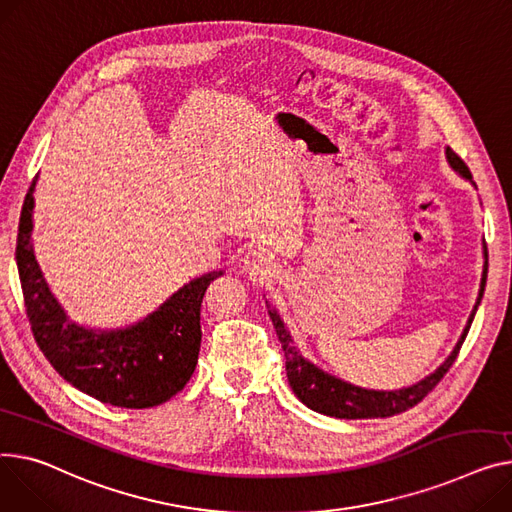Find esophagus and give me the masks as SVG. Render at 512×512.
Returning a JSON list of instances; mask_svg holds the SVG:
<instances>
[{
  "mask_svg": "<svg viewBox=\"0 0 512 512\" xmlns=\"http://www.w3.org/2000/svg\"><path fill=\"white\" fill-rule=\"evenodd\" d=\"M243 265H245V269L249 271L251 276L269 274V269H271V261H269L267 253L261 251V249H251V251L243 257Z\"/></svg>",
  "mask_w": 512,
  "mask_h": 512,
  "instance_id": "obj_1",
  "label": "esophagus"
}]
</instances>
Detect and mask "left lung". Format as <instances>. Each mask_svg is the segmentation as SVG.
Listing matches in <instances>:
<instances>
[{"instance_id":"1","label":"left lung","mask_w":512,"mask_h":512,"mask_svg":"<svg viewBox=\"0 0 512 512\" xmlns=\"http://www.w3.org/2000/svg\"><path fill=\"white\" fill-rule=\"evenodd\" d=\"M445 154H447L449 166L455 170V173L475 187L473 177L469 173V168L465 166V162L449 146H447ZM486 278H488V249H486V243H484V271H482L478 300H475V304H473V311L467 319V325H465V329L459 337V342L455 344L453 352L447 356L445 362H442L434 372H430L428 377H424L422 381H418L410 387L391 389V391L364 389V387L352 385L344 379L335 377V374L325 372L323 368H319L311 360H306L300 354V350L294 346V339H292L288 327L284 325L280 313L265 300L269 319L276 327L278 339H280L282 350H284L286 377H288V383H290L294 395L306 407H311L313 412L323 414V416H331V418H344V420L389 418V416H395V414L410 410V407L420 403L436 387V383L442 377H445L447 370L455 362V358L459 354V348L465 342V335H467V331L471 327V321L475 317V311H478V306L482 302V296H484V290H486Z\"/></svg>"}]
</instances>
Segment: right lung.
<instances>
[{"mask_svg": "<svg viewBox=\"0 0 512 512\" xmlns=\"http://www.w3.org/2000/svg\"><path fill=\"white\" fill-rule=\"evenodd\" d=\"M37 179L26 193L16 241L24 306L37 346L67 383L102 403L144 410L168 401L195 370L201 346V300L210 282L224 271L191 280L131 325L119 329L80 325L67 317L34 257Z\"/></svg>", "mask_w": 512, "mask_h": 512, "instance_id": "add662e5", "label": "right lung"}]
</instances>
